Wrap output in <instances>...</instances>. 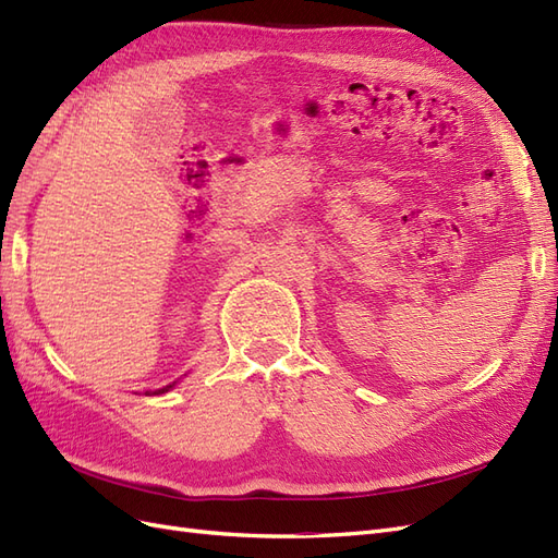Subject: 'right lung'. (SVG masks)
<instances>
[{"label":"right lung","instance_id":"1","mask_svg":"<svg viewBox=\"0 0 558 558\" xmlns=\"http://www.w3.org/2000/svg\"><path fill=\"white\" fill-rule=\"evenodd\" d=\"M167 388H172V386H167ZM167 388H160V391H156V393H165V391H167Z\"/></svg>","mask_w":558,"mask_h":558}]
</instances>
